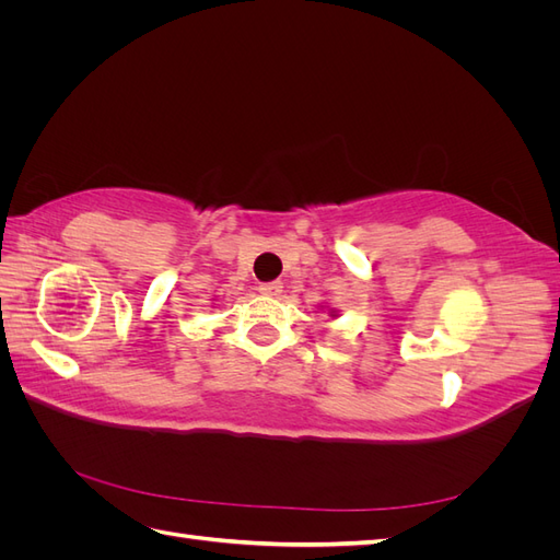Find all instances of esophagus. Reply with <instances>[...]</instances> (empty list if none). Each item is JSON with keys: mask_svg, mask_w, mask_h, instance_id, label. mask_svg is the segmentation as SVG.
I'll use <instances>...</instances> for the list:
<instances>
[{"mask_svg": "<svg viewBox=\"0 0 560 560\" xmlns=\"http://www.w3.org/2000/svg\"><path fill=\"white\" fill-rule=\"evenodd\" d=\"M259 292L264 296H280L282 294V282H261Z\"/></svg>", "mask_w": 560, "mask_h": 560, "instance_id": "obj_1", "label": "esophagus"}]
</instances>
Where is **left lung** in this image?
<instances>
[{
    "label": "left lung",
    "instance_id": "1",
    "mask_svg": "<svg viewBox=\"0 0 560 560\" xmlns=\"http://www.w3.org/2000/svg\"><path fill=\"white\" fill-rule=\"evenodd\" d=\"M331 313H334V311H331Z\"/></svg>",
    "mask_w": 560,
    "mask_h": 560
}]
</instances>
